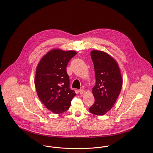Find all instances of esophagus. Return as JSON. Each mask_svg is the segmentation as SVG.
Returning a JSON list of instances; mask_svg holds the SVG:
<instances>
[{
    "label": "esophagus",
    "instance_id": "1",
    "mask_svg": "<svg viewBox=\"0 0 153 153\" xmlns=\"http://www.w3.org/2000/svg\"><path fill=\"white\" fill-rule=\"evenodd\" d=\"M79 92H80V94H84L85 91L83 89H79Z\"/></svg>",
    "mask_w": 153,
    "mask_h": 153
}]
</instances>
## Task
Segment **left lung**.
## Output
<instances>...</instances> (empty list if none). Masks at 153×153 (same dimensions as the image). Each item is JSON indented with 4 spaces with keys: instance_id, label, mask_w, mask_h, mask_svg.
Segmentation results:
<instances>
[{
    "instance_id": "obj_1",
    "label": "left lung",
    "mask_w": 153,
    "mask_h": 153,
    "mask_svg": "<svg viewBox=\"0 0 153 153\" xmlns=\"http://www.w3.org/2000/svg\"><path fill=\"white\" fill-rule=\"evenodd\" d=\"M96 84L92 88L94 104L89 108L91 113L102 115L112 108L120 94L122 78L116 61L107 53L93 51L91 53Z\"/></svg>"
}]
</instances>
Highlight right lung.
Segmentation results:
<instances>
[{
  "instance_id": "obj_1",
  "label": "right lung",
  "mask_w": 153,
  "mask_h": 153,
  "mask_svg": "<svg viewBox=\"0 0 153 153\" xmlns=\"http://www.w3.org/2000/svg\"><path fill=\"white\" fill-rule=\"evenodd\" d=\"M77 53L54 49L41 59L36 68L35 86L40 100L54 114H61L69 108L76 95L70 88L66 66Z\"/></svg>"
}]
</instances>
